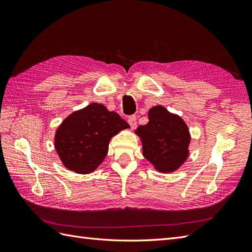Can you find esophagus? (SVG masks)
<instances>
[{
  "label": "esophagus",
  "mask_w": 252,
  "mask_h": 252,
  "mask_svg": "<svg viewBox=\"0 0 252 252\" xmlns=\"http://www.w3.org/2000/svg\"><path fill=\"white\" fill-rule=\"evenodd\" d=\"M128 123L130 125L131 129H134L136 127V117L135 116H131L128 118Z\"/></svg>",
  "instance_id": "obj_1"
}]
</instances>
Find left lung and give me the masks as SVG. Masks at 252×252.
<instances>
[{
	"label": "left lung",
	"mask_w": 252,
	"mask_h": 252,
	"mask_svg": "<svg viewBox=\"0 0 252 252\" xmlns=\"http://www.w3.org/2000/svg\"><path fill=\"white\" fill-rule=\"evenodd\" d=\"M149 122L136 128L143 144V156L161 172L177 170L188 157L190 134L179 116L156 106L148 113Z\"/></svg>",
	"instance_id": "left-lung-1"
}]
</instances>
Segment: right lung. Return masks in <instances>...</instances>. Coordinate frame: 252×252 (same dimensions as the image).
I'll return each instance as SVG.
<instances>
[{"mask_svg":"<svg viewBox=\"0 0 252 252\" xmlns=\"http://www.w3.org/2000/svg\"><path fill=\"white\" fill-rule=\"evenodd\" d=\"M126 128L117 112L93 103L65 119L56 132V149L68 169L89 173L103 162L112 136Z\"/></svg>","mask_w":252,"mask_h":252,"instance_id":"right-lung-1","label":"right lung"}]
</instances>
